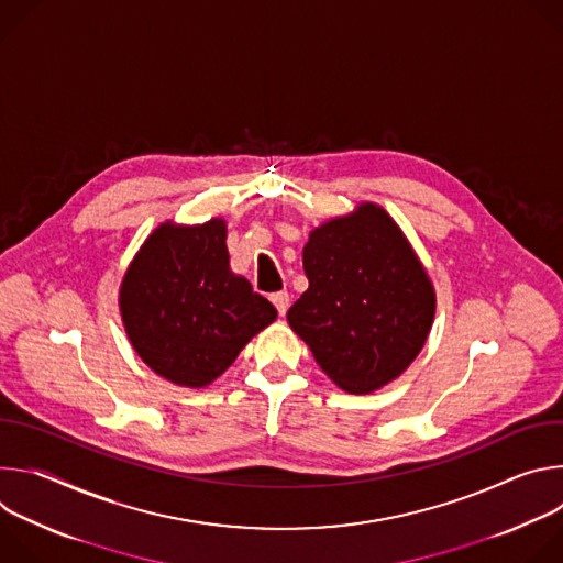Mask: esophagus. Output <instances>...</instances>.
I'll list each match as a JSON object with an SVG mask.
<instances>
[{
	"label": "esophagus",
	"instance_id": "obj_1",
	"mask_svg": "<svg viewBox=\"0 0 563 563\" xmlns=\"http://www.w3.org/2000/svg\"><path fill=\"white\" fill-rule=\"evenodd\" d=\"M272 302L276 305L278 313L285 316L287 309H289V294L287 291H276V294H272Z\"/></svg>",
	"mask_w": 563,
	"mask_h": 563
}]
</instances>
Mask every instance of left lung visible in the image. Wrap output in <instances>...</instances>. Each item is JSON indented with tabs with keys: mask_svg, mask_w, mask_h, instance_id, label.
Returning a JSON list of instances; mask_svg holds the SVG:
<instances>
[{
	"mask_svg": "<svg viewBox=\"0 0 563 563\" xmlns=\"http://www.w3.org/2000/svg\"><path fill=\"white\" fill-rule=\"evenodd\" d=\"M307 291L287 323L350 394L404 374L434 323V285L396 220L376 202L325 220L302 250Z\"/></svg>",
	"mask_w": 563,
	"mask_h": 563,
	"instance_id": "obj_1",
	"label": "left lung"
}]
</instances>
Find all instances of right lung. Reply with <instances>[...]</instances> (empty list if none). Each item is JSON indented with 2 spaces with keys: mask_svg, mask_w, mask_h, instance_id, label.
Returning a JSON list of instances; mask_svg holds the SVG:
<instances>
[{
  "mask_svg": "<svg viewBox=\"0 0 563 563\" xmlns=\"http://www.w3.org/2000/svg\"><path fill=\"white\" fill-rule=\"evenodd\" d=\"M120 316L137 356L180 387L213 383L276 307L229 267L227 222L157 224L120 283Z\"/></svg>",
  "mask_w": 563,
  "mask_h": 563,
  "instance_id": "1",
  "label": "right lung"
}]
</instances>
